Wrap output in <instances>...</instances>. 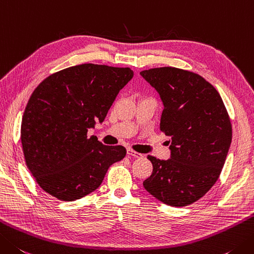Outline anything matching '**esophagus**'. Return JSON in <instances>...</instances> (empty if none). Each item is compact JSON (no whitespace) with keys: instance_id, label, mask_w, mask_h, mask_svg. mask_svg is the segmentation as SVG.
Returning a JSON list of instances; mask_svg holds the SVG:
<instances>
[{"instance_id":"34e87169","label":"esophagus","mask_w":254,"mask_h":254,"mask_svg":"<svg viewBox=\"0 0 254 254\" xmlns=\"http://www.w3.org/2000/svg\"><path fill=\"white\" fill-rule=\"evenodd\" d=\"M127 155L130 156H133V157H143V154L138 153V152H135L134 150H132V148H127Z\"/></svg>"}]
</instances>
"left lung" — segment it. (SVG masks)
<instances>
[{"mask_svg": "<svg viewBox=\"0 0 254 254\" xmlns=\"http://www.w3.org/2000/svg\"><path fill=\"white\" fill-rule=\"evenodd\" d=\"M141 76L160 93V130L171 137L170 160L147 156L153 172L143 186L168 206H188L220 176L232 138L230 117L219 92L200 74L160 67Z\"/></svg>", "mask_w": 254, "mask_h": 254, "instance_id": "8db88e82", "label": "left lung"}]
</instances>
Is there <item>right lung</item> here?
<instances>
[{"label": "right lung", "instance_id": "obj_1", "mask_svg": "<svg viewBox=\"0 0 254 254\" xmlns=\"http://www.w3.org/2000/svg\"><path fill=\"white\" fill-rule=\"evenodd\" d=\"M131 68L82 64L54 72L35 88L22 118L24 158L37 184L64 201L87 196L101 185L112 164L127 154L107 146L88 130L102 122Z\"/></svg>", "mask_w": 254, "mask_h": 254}]
</instances>
